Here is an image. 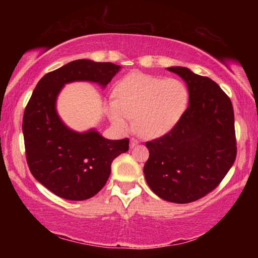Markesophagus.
Here are the masks:
<instances>
[{
  "mask_svg": "<svg viewBox=\"0 0 258 258\" xmlns=\"http://www.w3.org/2000/svg\"><path fill=\"white\" fill-rule=\"evenodd\" d=\"M139 142H140V141H139L138 139H134V138H132V139H131V141H130V147H131V148H134L135 146L138 145Z\"/></svg>",
  "mask_w": 258,
  "mask_h": 258,
  "instance_id": "obj_1",
  "label": "esophagus"
}]
</instances>
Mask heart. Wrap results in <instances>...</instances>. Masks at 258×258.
Segmentation results:
<instances>
[{
	"label": "heart",
	"instance_id": "b5f03b06",
	"mask_svg": "<svg viewBox=\"0 0 258 258\" xmlns=\"http://www.w3.org/2000/svg\"><path fill=\"white\" fill-rule=\"evenodd\" d=\"M116 99L107 103L111 123L127 130L132 117L140 133L148 138L167 134L180 123L189 106L186 85L176 78L134 72L117 83Z\"/></svg>",
	"mask_w": 258,
	"mask_h": 258
}]
</instances>
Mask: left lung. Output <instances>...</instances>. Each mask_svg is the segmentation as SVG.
Here are the masks:
<instances>
[{"mask_svg":"<svg viewBox=\"0 0 258 258\" xmlns=\"http://www.w3.org/2000/svg\"><path fill=\"white\" fill-rule=\"evenodd\" d=\"M185 82L189 106L171 132L146 143V181L169 203L196 202L220 184L232 167L237 145L231 100L211 78L168 67Z\"/></svg>","mask_w":258,"mask_h":258,"instance_id":"obj_1","label":"left lung"}]
</instances>
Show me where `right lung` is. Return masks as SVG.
I'll list each match as a JSON object with an SVG mask.
<instances>
[{
    "instance_id": "1",
    "label": "right lung",
    "mask_w": 258,
    "mask_h": 258,
    "mask_svg": "<svg viewBox=\"0 0 258 258\" xmlns=\"http://www.w3.org/2000/svg\"><path fill=\"white\" fill-rule=\"evenodd\" d=\"M120 66L80 59L43 76L24 112L26 158L33 176L46 189L67 200H86L102 189L112 160L128 150V139L108 140L95 128L76 132L56 111V99L73 82L106 87Z\"/></svg>"
}]
</instances>
